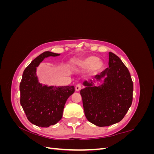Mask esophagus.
<instances>
[{
    "label": "esophagus",
    "mask_w": 154,
    "mask_h": 154,
    "mask_svg": "<svg viewBox=\"0 0 154 154\" xmlns=\"http://www.w3.org/2000/svg\"><path fill=\"white\" fill-rule=\"evenodd\" d=\"M81 88H82V85L80 84H77L75 87V89L76 91H79L81 89Z\"/></svg>",
    "instance_id": "esophagus-1"
}]
</instances>
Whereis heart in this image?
<instances>
[{"instance_id": "obj_1", "label": "heart", "mask_w": 154, "mask_h": 154, "mask_svg": "<svg viewBox=\"0 0 154 154\" xmlns=\"http://www.w3.org/2000/svg\"><path fill=\"white\" fill-rule=\"evenodd\" d=\"M80 64L84 69L91 68L92 71L94 72H98L103 67V62L98 58L94 56H91L85 58Z\"/></svg>"}]
</instances>
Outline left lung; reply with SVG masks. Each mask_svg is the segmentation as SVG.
<instances>
[{
	"label": "left lung",
	"instance_id": "left-lung-1",
	"mask_svg": "<svg viewBox=\"0 0 154 154\" xmlns=\"http://www.w3.org/2000/svg\"><path fill=\"white\" fill-rule=\"evenodd\" d=\"M103 79V85L94 86ZM83 84L85 87L80 94L88 122L101 127L123 119L132 103L133 82L128 69L117 55L109 52V67Z\"/></svg>",
	"mask_w": 154,
	"mask_h": 154
}]
</instances>
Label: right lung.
<instances>
[{"mask_svg":"<svg viewBox=\"0 0 154 154\" xmlns=\"http://www.w3.org/2000/svg\"><path fill=\"white\" fill-rule=\"evenodd\" d=\"M60 54L45 51L37 57L24 71L20 83V105L29 122L38 127H49L62 119L64 105L74 92V86L42 85L36 76V67L48 57Z\"/></svg>","mask_w":154,"mask_h":154,"instance_id":"add662e5","label":"right lung"}]
</instances>
